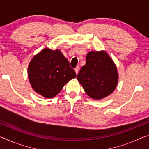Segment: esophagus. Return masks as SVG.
<instances>
[{
  "label": "esophagus",
  "instance_id": "1",
  "mask_svg": "<svg viewBox=\"0 0 149 149\" xmlns=\"http://www.w3.org/2000/svg\"><path fill=\"white\" fill-rule=\"evenodd\" d=\"M79 69H80V68H79V67H77L76 68H74V70H75V72H76V74H77L78 73H79Z\"/></svg>",
  "mask_w": 149,
  "mask_h": 149
}]
</instances>
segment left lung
I'll use <instances>...</instances> for the list:
<instances>
[{"mask_svg": "<svg viewBox=\"0 0 149 149\" xmlns=\"http://www.w3.org/2000/svg\"><path fill=\"white\" fill-rule=\"evenodd\" d=\"M77 79L89 97L100 100L114 91L118 74L116 65L107 52L90 51Z\"/></svg>", "mask_w": 149, "mask_h": 149, "instance_id": "left-lung-1", "label": "left lung"}]
</instances>
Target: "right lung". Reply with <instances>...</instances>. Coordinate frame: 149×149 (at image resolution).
Returning a JSON list of instances; mask_svg holds the SVG:
<instances>
[{
    "label": "right lung",
    "instance_id": "right-lung-1",
    "mask_svg": "<svg viewBox=\"0 0 149 149\" xmlns=\"http://www.w3.org/2000/svg\"><path fill=\"white\" fill-rule=\"evenodd\" d=\"M28 76L32 88L36 93L51 98L77 74L60 50L45 48L30 62Z\"/></svg>",
    "mask_w": 149,
    "mask_h": 149
}]
</instances>
